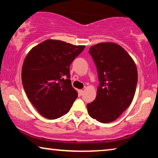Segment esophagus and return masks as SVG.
<instances>
[{
    "label": "esophagus",
    "mask_w": 158,
    "mask_h": 158,
    "mask_svg": "<svg viewBox=\"0 0 158 158\" xmlns=\"http://www.w3.org/2000/svg\"><path fill=\"white\" fill-rule=\"evenodd\" d=\"M83 90H78V94H79V95H80V96H82V95H83Z\"/></svg>",
    "instance_id": "obj_1"
}]
</instances>
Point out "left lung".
<instances>
[{
    "label": "left lung",
    "mask_w": 158,
    "mask_h": 158,
    "mask_svg": "<svg viewBox=\"0 0 158 158\" xmlns=\"http://www.w3.org/2000/svg\"><path fill=\"white\" fill-rule=\"evenodd\" d=\"M100 84L96 98L87 105L89 115L109 123L129 106L135 96L138 75L135 62L125 49L114 42H102L90 48Z\"/></svg>",
    "instance_id": "1"
}]
</instances>
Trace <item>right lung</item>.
I'll return each mask as SVG.
<instances>
[{"mask_svg": "<svg viewBox=\"0 0 158 158\" xmlns=\"http://www.w3.org/2000/svg\"><path fill=\"white\" fill-rule=\"evenodd\" d=\"M85 47L47 40L27 54L21 70L23 86L28 98L42 116L55 119L70 111L77 92L71 84L69 68Z\"/></svg>", "mask_w": 158, "mask_h": 158, "instance_id": "obj_1", "label": "right lung"}]
</instances>
